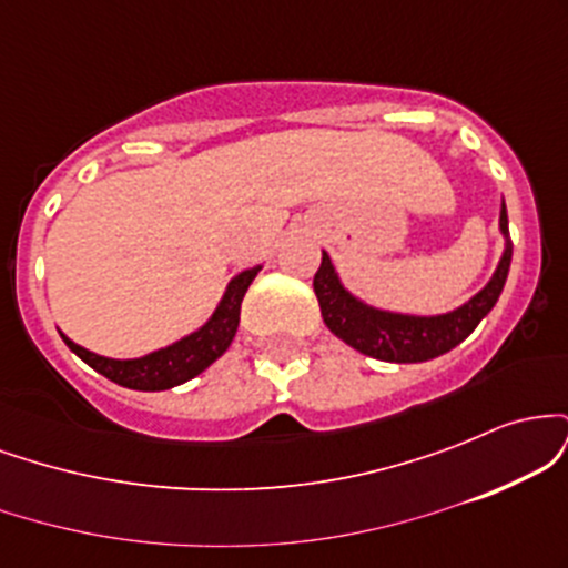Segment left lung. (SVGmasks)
<instances>
[{
  "mask_svg": "<svg viewBox=\"0 0 568 568\" xmlns=\"http://www.w3.org/2000/svg\"><path fill=\"white\" fill-rule=\"evenodd\" d=\"M499 230L505 234V253H501L497 272L470 302L456 306L446 315H400V312L376 310V306L361 302L344 288L334 264H331V256L323 251L321 270L315 272L312 285H315L325 325L331 328V334L347 342L352 349L387 363H425L454 349L494 310L501 288H505L513 262L505 202H501L499 211Z\"/></svg>",
  "mask_w": 568,
  "mask_h": 568,
  "instance_id": "1",
  "label": "left lung"
}]
</instances>
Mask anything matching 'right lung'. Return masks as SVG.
Returning <instances> with one entry per match:
<instances>
[{
  "mask_svg": "<svg viewBox=\"0 0 568 568\" xmlns=\"http://www.w3.org/2000/svg\"><path fill=\"white\" fill-rule=\"evenodd\" d=\"M258 270H262V266H253V270H245L240 272L237 277H232L224 296H221L216 312H213V315L207 317V323L200 325L194 334L179 338L171 347L149 352V355L143 357L114 361V357L95 355V352L80 347V344L71 342L69 336L61 334V338L77 357H82V361L88 363L90 368H95L98 374L106 376V379H112L114 384H120V387L141 389V393H160V389L179 387V384L202 374L213 361H219V357L230 349L240 325V304H243L247 285L253 283Z\"/></svg>",
  "mask_w": 568,
  "mask_h": 568,
  "instance_id": "1",
  "label": "right lung"
}]
</instances>
